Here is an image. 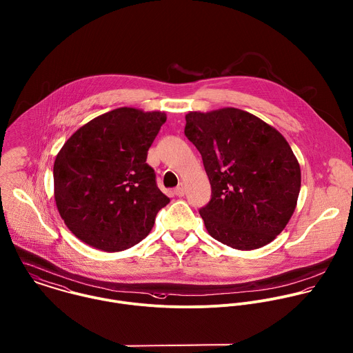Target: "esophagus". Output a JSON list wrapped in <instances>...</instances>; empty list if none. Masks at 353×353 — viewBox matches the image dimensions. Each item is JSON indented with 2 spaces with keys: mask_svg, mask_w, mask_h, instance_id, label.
<instances>
[{
  "mask_svg": "<svg viewBox=\"0 0 353 353\" xmlns=\"http://www.w3.org/2000/svg\"><path fill=\"white\" fill-rule=\"evenodd\" d=\"M174 194H176V196H179V198L184 196V194H185V188H184V184H183V183H180V184L176 187Z\"/></svg>",
  "mask_w": 353,
  "mask_h": 353,
  "instance_id": "esophagus-1",
  "label": "esophagus"
}]
</instances>
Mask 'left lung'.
Listing matches in <instances>:
<instances>
[{"label":"left lung","mask_w":353,"mask_h":353,"mask_svg":"<svg viewBox=\"0 0 353 353\" xmlns=\"http://www.w3.org/2000/svg\"><path fill=\"white\" fill-rule=\"evenodd\" d=\"M184 134L199 150L212 199L199 212L209 234L232 248H261L296 209L300 165L281 134L256 116L223 108L190 112Z\"/></svg>","instance_id":"1"}]
</instances>
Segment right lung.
<instances>
[{"label": "right lung", "instance_id": "right-lung-1", "mask_svg": "<svg viewBox=\"0 0 353 353\" xmlns=\"http://www.w3.org/2000/svg\"><path fill=\"white\" fill-rule=\"evenodd\" d=\"M165 121L163 112L119 108L80 127L61 147L53 168L54 199L79 240L117 252L150 233L157 212L170 202L145 162Z\"/></svg>", "mask_w": 353, "mask_h": 353}]
</instances>
